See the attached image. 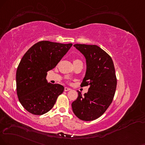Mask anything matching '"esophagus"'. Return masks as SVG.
<instances>
[{
  "mask_svg": "<svg viewBox=\"0 0 145 145\" xmlns=\"http://www.w3.org/2000/svg\"><path fill=\"white\" fill-rule=\"evenodd\" d=\"M71 88H69V87H65V88H64V91H70L71 90Z\"/></svg>",
  "mask_w": 145,
  "mask_h": 145,
  "instance_id": "34e87169",
  "label": "esophagus"
}]
</instances>
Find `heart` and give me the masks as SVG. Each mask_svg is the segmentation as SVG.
Instances as JSON below:
<instances>
[{"instance_id": "1", "label": "heart", "mask_w": 145, "mask_h": 145, "mask_svg": "<svg viewBox=\"0 0 145 145\" xmlns=\"http://www.w3.org/2000/svg\"><path fill=\"white\" fill-rule=\"evenodd\" d=\"M76 62H82V61L81 60H78V59H76V60H74V61H73V64L76 63Z\"/></svg>"}]
</instances>
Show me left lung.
I'll return each mask as SVG.
<instances>
[{
  "instance_id": "1",
  "label": "left lung",
  "mask_w": 145,
  "mask_h": 145,
  "mask_svg": "<svg viewBox=\"0 0 145 145\" xmlns=\"http://www.w3.org/2000/svg\"><path fill=\"white\" fill-rule=\"evenodd\" d=\"M86 59L87 70L81 86H89L83 95L72 103L74 114L80 120L92 121L107 110L113 101L117 79L114 62L110 55L96 45L74 44Z\"/></svg>"
}]
</instances>
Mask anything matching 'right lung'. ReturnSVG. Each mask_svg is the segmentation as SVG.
<instances>
[{
	"instance_id": "right-lung-1",
	"label": "right lung",
	"mask_w": 145,
	"mask_h": 145,
	"mask_svg": "<svg viewBox=\"0 0 145 145\" xmlns=\"http://www.w3.org/2000/svg\"><path fill=\"white\" fill-rule=\"evenodd\" d=\"M72 46L41 41L31 46L21 58L16 72L17 93L21 105L29 113H47L64 91L62 85L48 83L46 76Z\"/></svg>"
}]
</instances>
